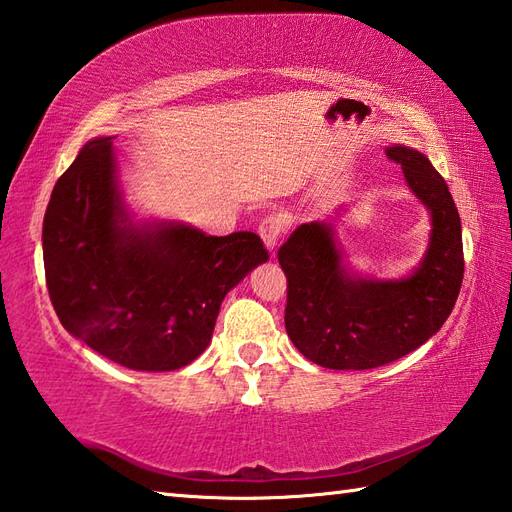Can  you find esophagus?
Segmentation results:
<instances>
[{"instance_id":"1","label":"esophagus","mask_w":512,"mask_h":512,"mask_svg":"<svg viewBox=\"0 0 512 512\" xmlns=\"http://www.w3.org/2000/svg\"><path fill=\"white\" fill-rule=\"evenodd\" d=\"M285 232H287V223L282 217H276V214H269V217H265L258 225V234L263 238V243L267 245L269 252H274L280 243V238L285 236Z\"/></svg>"}]
</instances>
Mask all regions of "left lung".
<instances>
[{"instance_id":"obj_1","label":"left lung","mask_w":512,"mask_h":512,"mask_svg":"<svg viewBox=\"0 0 512 512\" xmlns=\"http://www.w3.org/2000/svg\"><path fill=\"white\" fill-rule=\"evenodd\" d=\"M431 212L429 249L410 278L350 276L328 223H304L278 249L287 276L285 326L306 359L331 370H370L405 357L440 331L464 276L462 227L445 179L405 146L385 151Z\"/></svg>"}]
</instances>
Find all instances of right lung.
Masks as SVG:
<instances>
[{"label": "right lung", "mask_w": 512, "mask_h": 512, "mask_svg": "<svg viewBox=\"0 0 512 512\" xmlns=\"http://www.w3.org/2000/svg\"><path fill=\"white\" fill-rule=\"evenodd\" d=\"M269 254L254 232L138 227L124 214L111 138L83 146L43 219L45 285L65 331L131 370L188 366L208 348L225 293Z\"/></svg>", "instance_id": "obj_1"}]
</instances>
